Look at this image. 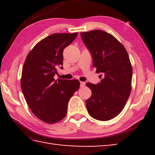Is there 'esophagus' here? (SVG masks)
<instances>
[{"mask_svg":"<svg viewBox=\"0 0 155 155\" xmlns=\"http://www.w3.org/2000/svg\"><path fill=\"white\" fill-rule=\"evenodd\" d=\"M85 85V82H82V81H81V82L80 83L81 87H83Z\"/></svg>","mask_w":155,"mask_h":155,"instance_id":"34e87169","label":"esophagus"}]
</instances>
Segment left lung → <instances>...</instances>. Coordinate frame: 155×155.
<instances>
[{"mask_svg": "<svg viewBox=\"0 0 155 155\" xmlns=\"http://www.w3.org/2000/svg\"><path fill=\"white\" fill-rule=\"evenodd\" d=\"M93 58L101 83H87L91 96L86 101L87 111L94 119L107 121L124 109L131 91L133 68L123 44L111 34L101 30L81 33ZM102 77V75H100Z\"/></svg>", "mask_w": 155, "mask_h": 155, "instance_id": "1", "label": "left lung"}]
</instances>
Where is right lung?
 I'll list each match as a JSON object with an SVG mask.
<instances>
[{"label":"right lung","instance_id":"right-lung-1","mask_svg":"<svg viewBox=\"0 0 155 155\" xmlns=\"http://www.w3.org/2000/svg\"><path fill=\"white\" fill-rule=\"evenodd\" d=\"M77 35L54 33L43 39L28 52L22 67L21 89L28 106L48 124L64 118L68 101L80 87L77 79L54 78L57 68H63V51Z\"/></svg>","mask_w":155,"mask_h":155}]
</instances>
